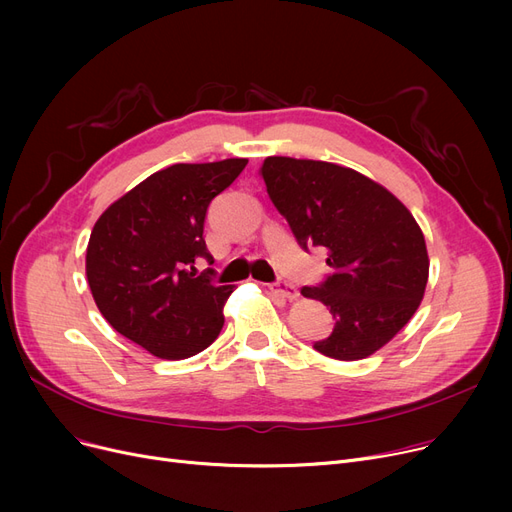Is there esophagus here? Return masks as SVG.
<instances>
[{"mask_svg":"<svg viewBox=\"0 0 512 512\" xmlns=\"http://www.w3.org/2000/svg\"><path fill=\"white\" fill-rule=\"evenodd\" d=\"M270 290L274 292V294H278V297H282V299H286V301H294L299 297V290H297V286L294 284H290L288 280H276V282H272L270 284Z\"/></svg>","mask_w":512,"mask_h":512,"instance_id":"esophagus-1","label":"esophagus"}]
</instances>
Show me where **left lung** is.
<instances>
[{
    "mask_svg": "<svg viewBox=\"0 0 512 512\" xmlns=\"http://www.w3.org/2000/svg\"><path fill=\"white\" fill-rule=\"evenodd\" d=\"M261 174L301 249L328 251L332 272L301 288L334 317L332 334L313 348L338 361L373 355L409 324L425 292L429 259L411 211L378 182L328 161L267 157Z\"/></svg>",
    "mask_w": 512,
    "mask_h": 512,
    "instance_id": "8db88e82",
    "label": "left lung"
}]
</instances>
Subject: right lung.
I'll list each match as a JSON object with an SVG mask.
<instances>
[{
    "label": "right lung",
    "instance_id": "right-lung-1",
    "mask_svg": "<svg viewBox=\"0 0 512 512\" xmlns=\"http://www.w3.org/2000/svg\"><path fill=\"white\" fill-rule=\"evenodd\" d=\"M247 159L174 164L107 207L87 247V280L101 315L159 359L193 357L218 338L234 286H218L203 226L209 203Z\"/></svg>",
    "mask_w": 512,
    "mask_h": 512
}]
</instances>
